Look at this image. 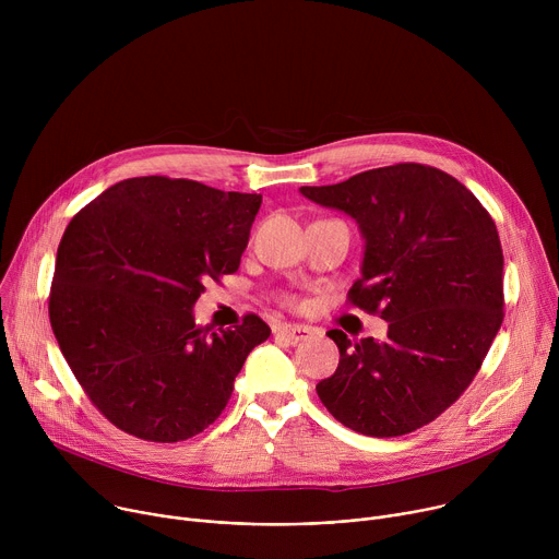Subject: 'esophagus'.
I'll return each mask as SVG.
<instances>
[{
	"label": "esophagus",
	"instance_id": "obj_1",
	"mask_svg": "<svg viewBox=\"0 0 559 559\" xmlns=\"http://www.w3.org/2000/svg\"><path fill=\"white\" fill-rule=\"evenodd\" d=\"M274 334L281 336V338H285V341L292 343V345H298V343L307 341V338L313 334V330L307 328V325H281V328L274 330Z\"/></svg>",
	"mask_w": 559,
	"mask_h": 559
}]
</instances>
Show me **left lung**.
I'll list each match as a JSON object with an SVG mask.
<instances>
[{
	"label": "left lung",
	"mask_w": 559,
	"mask_h": 559,
	"mask_svg": "<svg viewBox=\"0 0 559 559\" xmlns=\"http://www.w3.org/2000/svg\"><path fill=\"white\" fill-rule=\"evenodd\" d=\"M358 223L365 250L349 300L380 313L386 338L338 345L316 384L328 412L371 438L412 433L451 407L480 369L504 318V257L493 218L457 179L420 164L300 188Z\"/></svg>",
	"instance_id": "obj_1"
}]
</instances>
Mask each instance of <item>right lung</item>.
<instances>
[{
  "label": "right lung",
  "instance_id": "add662e5",
  "mask_svg": "<svg viewBox=\"0 0 559 559\" xmlns=\"http://www.w3.org/2000/svg\"><path fill=\"white\" fill-rule=\"evenodd\" d=\"M261 194L134 177L110 186L66 227L50 287V325L93 405L150 442L201 433L272 330L248 313L234 330L194 323L207 278L234 274Z\"/></svg>",
  "mask_w": 559,
  "mask_h": 559
}]
</instances>
